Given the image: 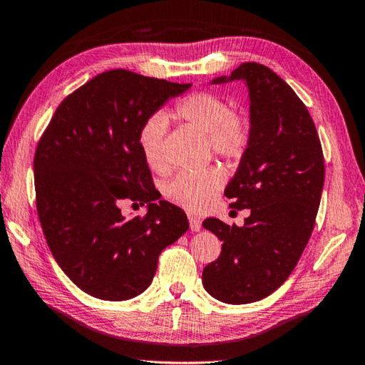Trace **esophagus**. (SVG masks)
Masks as SVG:
<instances>
[{
    "label": "esophagus",
    "mask_w": 365,
    "mask_h": 365,
    "mask_svg": "<svg viewBox=\"0 0 365 365\" xmlns=\"http://www.w3.org/2000/svg\"><path fill=\"white\" fill-rule=\"evenodd\" d=\"M189 227H191L192 232H199L202 224H200V219L194 217V215H189Z\"/></svg>",
    "instance_id": "34e87169"
}]
</instances>
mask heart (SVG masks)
<instances>
[{"instance_id":"1","label":"heart","mask_w":365,"mask_h":365,"mask_svg":"<svg viewBox=\"0 0 365 365\" xmlns=\"http://www.w3.org/2000/svg\"><path fill=\"white\" fill-rule=\"evenodd\" d=\"M176 117L207 136L215 155L225 160H240L252 141V123L245 113L230 110L224 97L212 92H194L179 100L174 107ZM166 118L161 113L148 118L138 131V148L148 168L165 173ZM224 186V173L217 166L199 171H184L165 186V195L173 204L197 212L217 197Z\"/></svg>"}]
</instances>
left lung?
<instances>
[{"label": "left lung", "mask_w": 365, "mask_h": 365, "mask_svg": "<svg viewBox=\"0 0 365 365\" xmlns=\"http://www.w3.org/2000/svg\"><path fill=\"white\" fill-rule=\"evenodd\" d=\"M232 81L247 83L252 141L224 194L250 215L242 227L202 222L224 242L202 284L222 303L247 304L272 294L297 267L318 214L324 158L308 108L272 68L244 62L212 83Z\"/></svg>", "instance_id": "8db88e82"}]
</instances>
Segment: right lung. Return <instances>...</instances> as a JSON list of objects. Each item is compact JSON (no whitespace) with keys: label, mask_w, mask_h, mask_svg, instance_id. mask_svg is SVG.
I'll return each mask as SVG.
<instances>
[{"label":"right lung","mask_w":365,"mask_h":365,"mask_svg":"<svg viewBox=\"0 0 365 365\" xmlns=\"http://www.w3.org/2000/svg\"><path fill=\"white\" fill-rule=\"evenodd\" d=\"M191 83L113 68L62 100L34 155L38 215L56 262L82 292L107 301L138 297L158 257L189 229L161 200L138 148L141 125ZM123 200L146 203L126 220Z\"/></svg>","instance_id":"add662e5"}]
</instances>
